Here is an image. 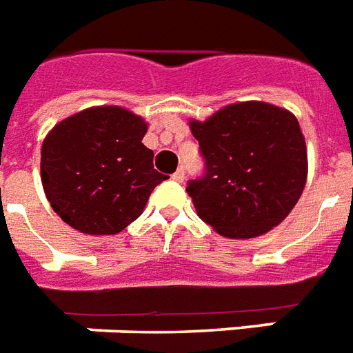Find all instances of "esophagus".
Masks as SVG:
<instances>
[{"label":"esophagus","instance_id":"34e87169","mask_svg":"<svg viewBox=\"0 0 353 353\" xmlns=\"http://www.w3.org/2000/svg\"><path fill=\"white\" fill-rule=\"evenodd\" d=\"M184 179H185L184 168H179V169H176V171H174V173H173V180H174V182H184Z\"/></svg>","mask_w":353,"mask_h":353}]
</instances>
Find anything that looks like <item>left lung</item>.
I'll return each mask as SVG.
<instances>
[{
  "instance_id": "1",
  "label": "left lung",
  "mask_w": 353,
  "mask_h": 353,
  "mask_svg": "<svg viewBox=\"0 0 353 353\" xmlns=\"http://www.w3.org/2000/svg\"><path fill=\"white\" fill-rule=\"evenodd\" d=\"M190 128L205 171L185 191L205 224L228 239H253L290 215L308 174L306 142L292 112L241 101Z\"/></svg>"
}]
</instances>
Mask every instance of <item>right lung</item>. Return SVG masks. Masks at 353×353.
<instances>
[{"instance_id":"right-lung-1","label":"right lung","mask_w":353,"mask_h":353,"mask_svg":"<svg viewBox=\"0 0 353 353\" xmlns=\"http://www.w3.org/2000/svg\"><path fill=\"white\" fill-rule=\"evenodd\" d=\"M148 123L118 105L89 107L61 120L41 145V184L65 224L87 235H117L142 215L168 179L142 143Z\"/></svg>"}]
</instances>
